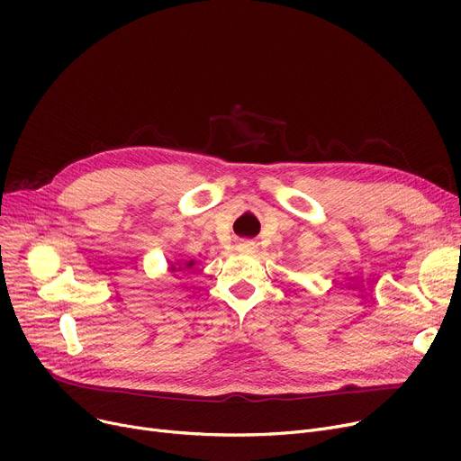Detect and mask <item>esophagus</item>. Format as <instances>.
<instances>
[{"label": "esophagus", "instance_id": "obj_1", "mask_svg": "<svg viewBox=\"0 0 461 461\" xmlns=\"http://www.w3.org/2000/svg\"><path fill=\"white\" fill-rule=\"evenodd\" d=\"M237 250L243 254H252L256 250V243L254 240H240V243L237 245Z\"/></svg>", "mask_w": 461, "mask_h": 461}]
</instances>
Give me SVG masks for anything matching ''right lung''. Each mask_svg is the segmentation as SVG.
I'll return each instance as SVG.
<instances>
[{
	"mask_svg": "<svg viewBox=\"0 0 461 461\" xmlns=\"http://www.w3.org/2000/svg\"><path fill=\"white\" fill-rule=\"evenodd\" d=\"M192 265H194V261L190 259V261H185V263H181V261H176V263H172V271H185V269H192Z\"/></svg>",
	"mask_w": 461,
	"mask_h": 461,
	"instance_id": "1",
	"label": "right lung"
}]
</instances>
